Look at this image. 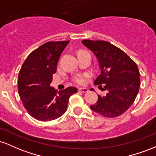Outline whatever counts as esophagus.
<instances>
[{
	"mask_svg": "<svg viewBox=\"0 0 156 156\" xmlns=\"http://www.w3.org/2000/svg\"><path fill=\"white\" fill-rule=\"evenodd\" d=\"M88 89H87V88H79L78 89V92H83V93H86V92H88Z\"/></svg>",
	"mask_w": 156,
	"mask_h": 156,
	"instance_id": "34e87169",
	"label": "esophagus"
}]
</instances>
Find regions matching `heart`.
<instances>
[{
	"mask_svg": "<svg viewBox=\"0 0 156 156\" xmlns=\"http://www.w3.org/2000/svg\"><path fill=\"white\" fill-rule=\"evenodd\" d=\"M79 53H89V52L86 51H80ZM88 75H79V76H77L76 78H75V82L76 83L79 84V85H83L86 83L87 81V78H88Z\"/></svg>",
	"mask_w": 156,
	"mask_h": 156,
	"instance_id": "b5f03b06",
	"label": "heart"
}]
</instances>
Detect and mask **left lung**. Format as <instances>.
<instances>
[{"mask_svg": "<svg viewBox=\"0 0 156 156\" xmlns=\"http://www.w3.org/2000/svg\"><path fill=\"white\" fill-rule=\"evenodd\" d=\"M82 43L98 58L101 72L94 80L104 96L90 108L105 117H117L133 104L140 87V74L136 64L124 51L106 41L85 39Z\"/></svg>", "mask_w": 156, "mask_h": 156, "instance_id": "obj_1", "label": "left lung"}]
</instances>
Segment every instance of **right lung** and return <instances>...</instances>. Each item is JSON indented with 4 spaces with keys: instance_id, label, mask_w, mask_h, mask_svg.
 Wrapping results in <instances>:
<instances>
[{
    "instance_id": "obj_1",
    "label": "right lung",
    "mask_w": 156,
    "mask_h": 156,
    "mask_svg": "<svg viewBox=\"0 0 156 156\" xmlns=\"http://www.w3.org/2000/svg\"><path fill=\"white\" fill-rule=\"evenodd\" d=\"M69 41L48 42L27 57L18 76V93L28 114L39 121H51L67 111L69 97L78 92L67 87L57 93L50 86L62 51Z\"/></svg>"
}]
</instances>
